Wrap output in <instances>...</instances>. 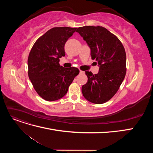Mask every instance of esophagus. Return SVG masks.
I'll return each instance as SVG.
<instances>
[{
	"instance_id": "obj_1",
	"label": "esophagus",
	"mask_w": 153,
	"mask_h": 153,
	"mask_svg": "<svg viewBox=\"0 0 153 153\" xmlns=\"http://www.w3.org/2000/svg\"><path fill=\"white\" fill-rule=\"evenodd\" d=\"M80 73H81V74H83V73H84V71H80Z\"/></svg>"
}]
</instances>
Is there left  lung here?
<instances>
[{
  "mask_svg": "<svg viewBox=\"0 0 153 153\" xmlns=\"http://www.w3.org/2000/svg\"><path fill=\"white\" fill-rule=\"evenodd\" d=\"M76 32L91 49L92 60L99 66V72L93 75L86 71L88 78L82 85L84 98L91 103L102 104L115 94L126 73V55L120 40L105 27L84 26Z\"/></svg>",
  "mask_w": 153,
  "mask_h": 153,
  "instance_id": "obj_1",
  "label": "left lung"
}]
</instances>
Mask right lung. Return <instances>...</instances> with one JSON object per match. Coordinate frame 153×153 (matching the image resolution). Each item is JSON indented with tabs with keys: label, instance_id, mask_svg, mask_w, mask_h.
I'll list each match as a JSON object with an SVG mask.
<instances>
[{
	"label": "right lung",
	"instance_id": "obj_1",
	"mask_svg": "<svg viewBox=\"0 0 153 153\" xmlns=\"http://www.w3.org/2000/svg\"><path fill=\"white\" fill-rule=\"evenodd\" d=\"M76 29L53 27L37 39L29 53V78L37 93L45 100L62 98L80 72L76 68H64L59 64V59L65 56L64 45Z\"/></svg>",
	"mask_w": 153,
	"mask_h": 153
}]
</instances>
